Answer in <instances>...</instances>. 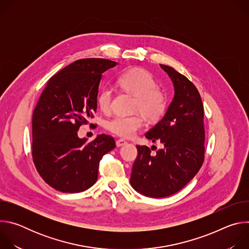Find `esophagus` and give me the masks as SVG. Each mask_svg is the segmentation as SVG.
I'll list each match as a JSON object with an SVG mask.
<instances>
[{
  "label": "esophagus",
  "instance_id": "esophagus-1",
  "mask_svg": "<svg viewBox=\"0 0 249 249\" xmlns=\"http://www.w3.org/2000/svg\"><path fill=\"white\" fill-rule=\"evenodd\" d=\"M126 144H127V142L125 140H123V139H119V140L116 141V146L117 147H122V146H124Z\"/></svg>",
  "mask_w": 249,
  "mask_h": 249
}]
</instances>
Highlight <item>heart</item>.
Segmentation results:
<instances>
[{"mask_svg":"<svg viewBox=\"0 0 249 249\" xmlns=\"http://www.w3.org/2000/svg\"><path fill=\"white\" fill-rule=\"evenodd\" d=\"M118 83L125 92L134 95L132 110L141 112L131 115H115L105 122V127L116 136L132 138L145 126L144 114L154 121L164 115L167 109V96L162 89L157 88V80L145 69L135 68L127 71L118 78ZM112 100L111 88H102L97 95L99 108L104 112L110 111Z\"/></svg>","mask_w":249,"mask_h":249,"instance_id":"1","label":"heart"}]
</instances>
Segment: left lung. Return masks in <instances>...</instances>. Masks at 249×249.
I'll return each instance as SVG.
<instances>
[{
    "label": "left lung",
    "mask_w": 249,
    "mask_h": 249,
    "mask_svg": "<svg viewBox=\"0 0 249 249\" xmlns=\"http://www.w3.org/2000/svg\"><path fill=\"white\" fill-rule=\"evenodd\" d=\"M160 67L173 83L174 97L163 118L146 137L160 142L163 148L153 155L149 147L138 145L130 178L135 190L152 198L167 197L181 190L197 174L205 158L200 93L192 82L173 68Z\"/></svg>",
    "instance_id": "1"
}]
</instances>
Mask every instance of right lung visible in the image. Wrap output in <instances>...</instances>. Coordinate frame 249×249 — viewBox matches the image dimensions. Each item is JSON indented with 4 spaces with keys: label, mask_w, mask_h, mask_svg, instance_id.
I'll use <instances>...</instances> for the list:
<instances>
[{
    "label": "right lung",
    "mask_w": 249,
    "mask_h": 249,
    "mask_svg": "<svg viewBox=\"0 0 249 249\" xmlns=\"http://www.w3.org/2000/svg\"><path fill=\"white\" fill-rule=\"evenodd\" d=\"M107 59L77 60L48 81L32 115V160L43 180L64 193L89 189L97 180L99 161L115 148L112 136L91 142L77 131L96 112L98 85Z\"/></svg>",
    "instance_id": "add662e5"
}]
</instances>
